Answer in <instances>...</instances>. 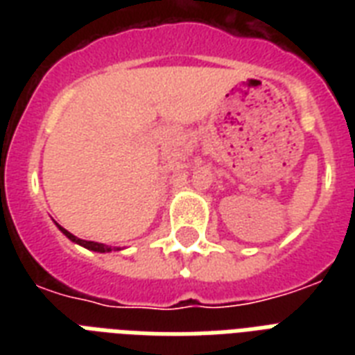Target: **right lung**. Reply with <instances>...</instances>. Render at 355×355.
<instances>
[{
	"label": "right lung",
	"mask_w": 355,
	"mask_h": 355,
	"mask_svg": "<svg viewBox=\"0 0 355 355\" xmlns=\"http://www.w3.org/2000/svg\"><path fill=\"white\" fill-rule=\"evenodd\" d=\"M58 228H60V232H62L64 236L68 237V239H71V241L77 243V245H80V247L88 248V250H94V252H110V250H112V248L108 247V245H103V243L85 241V239H79V237L73 236V234H71V232H68V230L60 227V225H58Z\"/></svg>",
	"instance_id": "obj_1"
}]
</instances>
